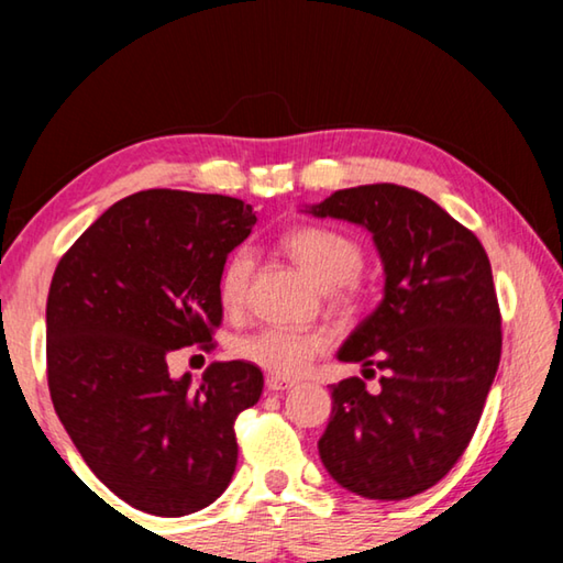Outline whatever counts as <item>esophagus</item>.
<instances>
[{
    "instance_id": "34e87169",
    "label": "esophagus",
    "mask_w": 563,
    "mask_h": 563,
    "mask_svg": "<svg viewBox=\"0 0 563 563\" xmlns=\"http://www.w3.org/2000/svg\"><path fill=\"white\" fill-rule=\"evenodd\" d=\"M295 383L288 377H280V375H268L265 377V387L271 389V393H285V389H290Z\"/></svg>"
}]
</instances>
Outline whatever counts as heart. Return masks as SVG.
<instances>
[{
  "label": "heart",
  "instance_id": "obj_1",
  "mask_svg": "<svg viewBox=\"0 0 563 563\" xmlns=\"http://www.w3.org/2000/svg\"><path fill=\"white\" fill-rule=\"evenodd\" d=\"M285 251L300 268L316 280L322 290H352L362 271V247L350 235L332 228H300L285 238ZM253 275V253L247 247L233 253L225 263L221 285V302L238 308L247 292ZM325 347V338L318 332H300L288 328H263L241 338L233 352L241 360L268 369L273 375L290 377L302 373Z\"/></svg>",
  "mask_w": 563,
  "mask_h": 563
}]
</instances>
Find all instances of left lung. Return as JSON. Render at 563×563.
Here are the masks:
<instances>
[{
	"mask_svg": "<svg viewBox=\"0 0 563 563\" xmlns=\"http://www.w3.org/2000/svg\"><path fill=\"white\" fill-rule=\"evenodd\" d=\"M305 213L365 228L385 271L383 300L338 350L340 362L383 373L379 393L360 377L330 385L320 460L357 497L409 499L460 460L497 375L489 258L472 231L405 186L342 188Z\"/></svg>",
	"mask_w": 563,
	"mask_h": 563,
	"instance_id": "8db88e82",
	"label": "left lung"
}]
</instances>
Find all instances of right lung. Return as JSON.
<instances>
[{
    "mask_svg": "<svg viewBox=\"0 0 563 563\" xmlns=\"http://www.w3.org/2000/svg\"><path fill=\"white\" fill-rule=\"evenodd\" d=\"M253 206L151 188L81 233L46 300V377L56 415L89 470L131 507L186 517L213 504L238 462L235 417L263 393L251 362L170 377L168 352L213 347L228 253Z\"/></svg>",
    "mask_w": 563,
    "mask_h": 563,
    "instance_id": "1",
    "label": "right lung"
}]
</instances>
